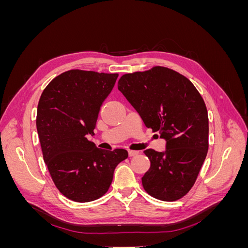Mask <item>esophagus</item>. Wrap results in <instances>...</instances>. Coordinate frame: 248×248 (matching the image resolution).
<instances>
[{
	"label": "esophagus",
	"instance_id": "obj_1",
	"mask_svg": "<svg viewBox=\"0 0 248 248\" xmlns=\"http://www.w3.org/2000/svg\"><path fill=\"white\" fill-rule=\"evenodd\" d=\"M139 154V151H133V150H129L128 151V155L129 157H132V156H136Z\"/></svg>",
	"mask_w": 248,
	"mask_h": 248
}]
</instances>
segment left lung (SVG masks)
I'll use <instances>...</instances> for the list:
<instances>
[{
    "mask_svg": "<svg viewBox=\"0 0 248 248\" xmlns=\"http://www.w3.org/2000/svg\"><path fill=\"white\" fill-rule=\"evenodd\" d=\"M118 89L142 122L167 141L166 151L145 150L151 166L141 178L150 196L177 201L188 192L208 152L209 120L204 99L192 82L167 67L127 73Z\"/></svg>",
    "mask_w": 248,
    "mask_h": 248,
    "instance_id": "8db88e82",
    "label": "left lung"
}]
</instances>
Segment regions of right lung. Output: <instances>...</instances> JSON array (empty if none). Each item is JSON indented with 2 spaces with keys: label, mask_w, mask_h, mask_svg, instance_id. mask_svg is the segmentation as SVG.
I'll return each instance as SVG.
<instances>
[{
  "label": "right lung",
  "mask_w": 248,
  "mask_h": 248,
  "mask_svg": "<svg viewBox=\"0 0 248 248\" xmlns=\"http://www.w3.org/2000/svg\"><path fill=\"white\" fill-rule=\"evenodd\" d=\"M118 73L73 69L63 72L43 90L36 126L44 162L59 191L71 201L92 202L106 193L124 149L108 151L87 139L94 136L103 101Z\"/></svg>",
  "instance_id": "add662e5"
}]
</instances>
